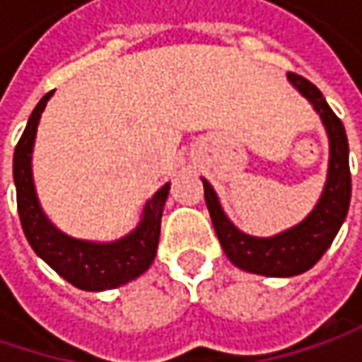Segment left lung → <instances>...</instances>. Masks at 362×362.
Returning a JSON list of instances; mask_svg holds the SVG:
<instances>
[{
    "label": "left lung",
    "mask_w": 362,
    "mask_h": 362,
    "mask_svg": "<svg viewBox=\"0 0 362 362\" xmlns=\"http://www.w3.org/2000/svg\"><path fill=\"white\" fill-rule=\"evenodd\" d=\"M288 81L312 103V107L322 119L330 144L328 176H326L322 197L314 206V211L302 223L279 235L251 237L228 221L216 192L202 178L204 200L211 212L212 227L216 230L221 247L227 253L230 263H235L245 272L269 275V277H291L314 267L334 241L351 204L349 139L342 121L334 115L320 88L312 85L308 78L296 72H288Z\"/></svg>",
    "instance_id": "obj_1"
}]
</instances>
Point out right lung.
I'll use <instances>...</instances> for the list:
<instances>
[{
    "instance_id": "right-lung-1",
    "label": "right lung",
    "mask_w": 362,
    "mask_h": 362,
    "mask_svg": "<svg viewBox=\"0 0 362 362\" xmlns=\"http://www.w3.org/2000/svg\"><path fill=\"white\" fill-rule=\"evenodd\" d=\"M52 93L54 90L46 93L40 99L13 151V182L22 228L36 255H40L56 274L62 275L74 288L87 291L113 290L139 277L153 263L170 182L146 202L139 225L117 241H81L58 230L42 211L32 178L34 139L42 111Z\"/></svg>"
}]
</instances>
